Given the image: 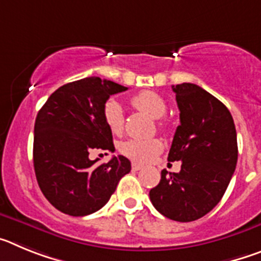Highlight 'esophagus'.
Masks as SVG:
<instances>
[{
	"mask_svg": "<svg viewBox=\"0 0 261 261\" xmlns=\"http://www.w3.org/2000/svg\"><path fill=\"white\" fill-rule=\"evenodd\" d=\"M142 168L141 165H137V163H132V170L133 171H140Z\"/></svg>",
	"mask_w": 261,
	"mask_h": 261,
	"instance_id": "obj_1",
	"label": "esophagus"
}]
</instances>
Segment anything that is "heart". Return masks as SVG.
<instances>
[{"mask_svg": "<svg viewBox=\"0 0 261 261\" xmlns=\"http://www.w3.org/2000/svg\"><path fill=\"white\" fill-rule=\"evenodd\" d=\"M132 105L153 119H161L167 112L166 100L154 91H142L133 96ZM103 119L108 129L114 135H120L124 129V110L119 102L110 99L103 106ZM159 128L163 124L159 121ZM163 150V144L158 138L149 140H128L120 146V151L137 163H147L153 161Z\"/></svg>", "mask_w": 261, "mask_h": 261, "instance_id": "1", "label": "heart"}]
</instances>
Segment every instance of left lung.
Listing matches in <instances>:
<instances>
[{"label":"left lung","instance_id":"left-lung-1","mask_svg":"<svg viewBox=\"0 0 261 261\" xmlns=\"http://www.w3.org/2000/svg\"><path fill=\"white\" fill-rule=\"evenodd\" d=\"M180 111L168 161H180L179 172H161L150 190L154 208L170 220L191 222L209 213L222 199L238 161L230 111L197 85L172 86Z\"/></svg>","mask_w":261,"mask_h":261}]
</instances>
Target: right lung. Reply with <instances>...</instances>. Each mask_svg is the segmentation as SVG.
<instances>
[{
    "instance_id": "right-lung-1",
    "label": "right lung",
    "mask_w": 261,
    "mask_h": 261,
    "mask_svg": "<svg viewBox=\"0 0 261 261\" xmlns=\"http://www.w3.org/2000/svg\"><path fill=\"white\" fill-rule=\"evenodd\" d=\"M128 87L99 77L66 84L40 108L34 128V168L45 199L62 213L84 217L103 208L130 171L123 155L91 161L93 150L114 151L103 106Z\"/></svg>"
}]
</instances>
